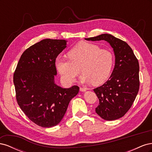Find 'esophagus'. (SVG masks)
Returning a JSON list of instances; mask_svg holds the SVG:
<instances>
[{"label": "esophagus", "instance_id": "esophagus-1", "mask_svg": "<svg viewBox=\"0 0 152 152\" xmlns=\"http://www.w3.org/2000/svg\"><path fill=\"white\" fill-rule=\"evenodd\" d=\"M86 88H85V87H80V91H82V92H85L86 91Z\"/></svg>", "mask_w": 152, "mask_h": 152}]
</instances>
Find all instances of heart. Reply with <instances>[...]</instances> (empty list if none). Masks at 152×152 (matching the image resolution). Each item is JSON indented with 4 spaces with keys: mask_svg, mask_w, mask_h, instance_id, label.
<instances>
[{
    "mask_svg": "<svg viewBox=\"0 0 152 152\" xmlns=\"http://www.w3.org/2000/svg\"><path fill=\"white\" fill-rule=\"evenodd\" d=\"M69 59L58 56L55 64L58 72L68 83L76 80L80 72L82 83L100 85L107 80L114 63L113 55L108 49H101L97 44L81 42L67 53Z\"/></svg>",
    "mask_w": 152,
    "mask_h": 152,
    "instance_id": "1",
    "label": "heart"
}]
</instances>
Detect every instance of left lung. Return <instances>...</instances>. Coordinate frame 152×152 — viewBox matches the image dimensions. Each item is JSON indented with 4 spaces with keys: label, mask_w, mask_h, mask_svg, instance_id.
Segmentation results:
<instances>
[{
    "label": "left lung",
    "mask_w": 152,
    "mask_h": 152,
    "mask_svg": "<svg viewBox=\"0 0 152 152\" xmlns=\"http://www.w3.org/2000/svg\"><path fill=\"white\" fill-rule=\"evenodd\" d=\"M85 39L104 40L113 49L115 64L112 75L104 84L93 91L99 99L96 113L106 121L120 118L131 108L138 93V60L129 45L110 34H104Z\"/></svg>",
    "instance_id": "1"
}]
</instances>
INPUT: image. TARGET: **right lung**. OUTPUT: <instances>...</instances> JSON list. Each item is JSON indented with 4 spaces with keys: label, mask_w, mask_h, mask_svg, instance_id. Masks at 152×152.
Segmentation results:
<instances>
[{
    "label": "right lung",
    "mask_w": 152,
    "mask_h": 152,
    "mask_svg": "<svg viewBox=\"0 0 152 152\" xmlns=\"http://www.w3.org/2000/svg\"><path fill=\"white\" fill-rule=\"evenodd\" d=\"M65 40L44 39L22 54L13 75L18 105L31 121L42 127L56 126L79 87L64 89L54 82L55 60L66 46Z\"/></svg>",
    "instance_id": "add662e5"
}]
</instances>
